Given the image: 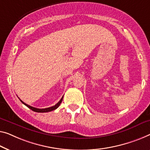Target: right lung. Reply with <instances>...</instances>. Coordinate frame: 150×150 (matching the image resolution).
Wrapping results in <instances>:
<instances>
[{
    "label": "right lung",
    "mask_w": 150,
    "mask_h": 150,
    "mask_svg": "<svg viewBox=\"0 0 150 150\" xmlns=\"http://www.w3.org/2000/svg\"><path fill=\"white\" fill-rule=\"evenodd\" d=\"M62 98H63V97H62L61 99L60 100V101L58 102L57 104H55L54 106H53L52 107H49V108H34V107H32V106H30V105L25 104V102H23L21 100H20V101H21L23 104H25L26 106H28L29 108H30L31 110H33V111H34V112H48L52 111L54 110H55V109H57L58 107L60 106V104H61V103L62 102Z\"/></svg>",
    "instance_id": "obj_1"
}]
</instances>
